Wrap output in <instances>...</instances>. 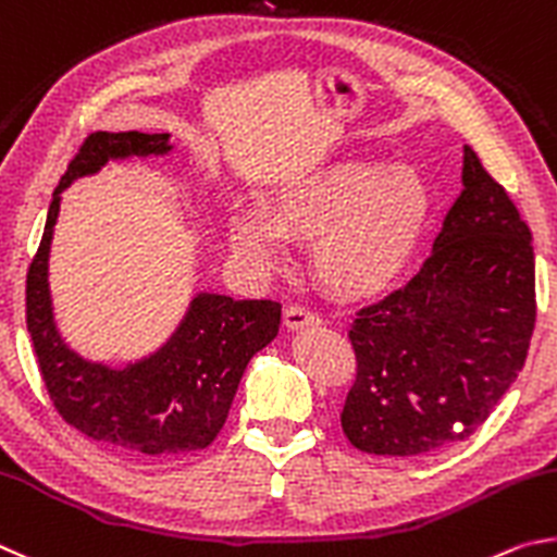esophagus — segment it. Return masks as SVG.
<instances>
[{"label":"esophagus","mask_w":557,"mask_h":557,"mask_svg":"<svg viewBox=\"0 0 557 557\" xmlns=\"http://www.w3.org/2000/svg\"><path fill=\"white\" fill-rule=\"evenodd\" d=\"M284 325L288 330H306L320 325V318L315 313H310L304 306H288L284 313Z\"/></svg>","instance_id":"esophagus-1"}]
</instances>
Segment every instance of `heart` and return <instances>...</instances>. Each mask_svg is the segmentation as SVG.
Instances as JSON below:
<instances>
[{
  "mask_svg": "<svg viewBox=\"0 0 557 557\" xmlns=\"http://www.w3.org/2000/svg\"><path fill=\"white\" fill-rule=\"evenodd\" d=\"M433 212L431 188L413 169L374 159H337L286 175L237 208L230 247L253 267L284 259L288 239H313L310 263L327 294L372 300L413 263Z\"/></svg>",
  "mask_w": 557,
  "mask_h": 557,
  "instance_id": "b5f03b06",
  "label": "heart"
}]
</instances>
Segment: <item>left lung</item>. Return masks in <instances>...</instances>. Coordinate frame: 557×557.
I'll use <instances>...</instances> for the list:
<instances>
[{
	"label": "left lung",
	"instance_id": "8db88e82",
	"mask_svg": "<svg viewBox=\"0 0 557 557\" xmlns=\"http://www.w3.org/2000/svg\"><path fill=\"white\" fill-rule=\"evenodd\" d=\"M462 193L408 284L349 330L357 379L343 431L357 450L413 457L465 441L523 369L535 325L529 224L465 146Z\"/></svg>",
	"mask_w": 557,
	"mask_h": 557
}]
</instances>
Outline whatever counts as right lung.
Wrapping results in <instances>:
<instances>
[{"instance_id": "obj_1", "label": "right lung", "mask_w": 557, "mask_h": 557, "mask_svg": "<svg viewBox=\"0 0 557 557\" xmlns=\"http://www.w3.org/2000/svg\"><path fill=\"white\" fill-rule=\"evenodd\" d=\"M171 134L95 132L53 190L26 276V327L51 401L77 431L116 450L171 457L208 447L227 421L249 359L278 335L281 304L198 294L153 355L124 367L92 362L67 347L53 318L48 257L61 195L107 161L163 156Z\"/></svg>"}]
</instances>
